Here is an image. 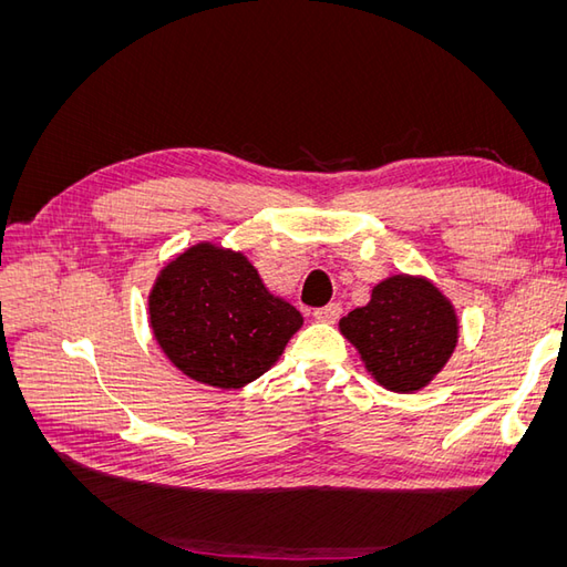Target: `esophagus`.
Instances as JSON below:
<instances>
[{"instance_id": "1", "label": "esophagus", "mask_w": 567, "mask_h": 567, "mask_svg": "<svg viewBox=\"0 0 567 567\" xmlns=\"http://www.w3.org/2000/svg\"><path fill=\"white\" fill-rule=\"evenodd\" d=\"M340 312H342V307H340L338 302H331V305L317 307V310H315V319H317V321H323V323H333V321H338Z\"/></svg>"}]
</instances>
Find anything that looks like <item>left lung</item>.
I'll return each instance as SVG.
<instances>
[{
    "instance_id": "obj_1",
    "label": "left lung",
    "mask_w": 567,
    "mask_h": 567,
    "mask_svg": "<svg viewBox=\"0 0 567 567\" xmlns=\"http://www.w3.org/2000/svg\"><path fill=\"white\" fill-rule=\"evenodd\" d=\"M340 331L375 381L392 392H414L447 364L458 323L431 281L400 274L375 286L369 305L342 317Z\"/></svg>"
}]
</instances>
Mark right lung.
Returning <instances> with one entry per match:
<instances>
[{
    "label": "right lung",
    "instance_id": "1",
    "mask_svg": "<svg viewBox=\"0 0 567 567\" xmlns=\"http://www.w3.org/2000/svg\"><path fill=\"white\" fill-rule=\"evenodd\" d=\"M153 336L188 379L241 388L262 375L300 326L241 252L198 244L169 262L148 296Z\"/></svg>",
    "mask_w": 567,
    "mask_h": 567
}]
</instances>
